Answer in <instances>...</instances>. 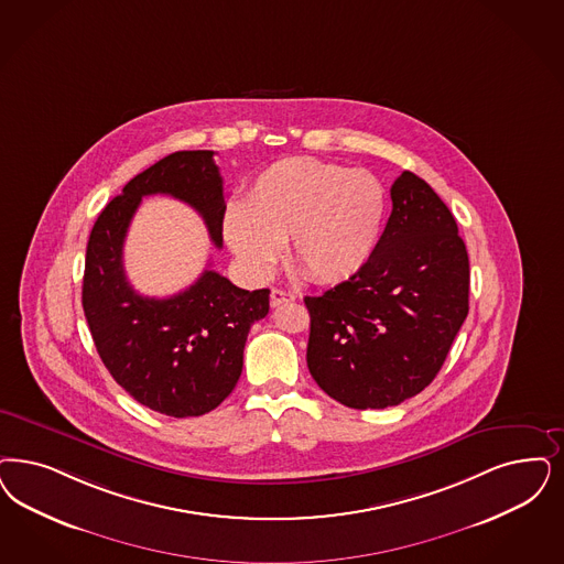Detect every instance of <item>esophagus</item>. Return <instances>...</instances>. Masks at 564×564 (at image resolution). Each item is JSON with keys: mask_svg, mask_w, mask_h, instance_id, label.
<instances>
[{"mask_svg": "<svg viewBox=\"0 0 564 564\" xmlns=\"http://www.w3.org/2000/svg\"><path fill=\"white\" fill-rule=\"evenodd\" d=\"M295 300V295L292 292H285V290H272L271 292V306H281V304H290Z\"/></svg>", "mask_w": 564, "mask_h": 564, "instance_id": "esophagus-1", "label": "esophagus"}]
</instances>
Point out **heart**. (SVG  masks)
<instances>
[{"label": "heart", "instance_id": "obj_1", "mask_svg": "<svg viewBox=\"0 0 564 564\" xmlns=\"http://www.w3.org/2000/svg\"><path fill=\"white\" fill-rule=\"evenodd\" d=\"M386 216V189L362 171L316 158H285L231 204L223 234L256 276L271 274L290 239L293 264L312 281L339 283L369 262Z\"/></svg>", "mask_w": 564, "mask_h": 564}]
</instances>
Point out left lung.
Listing matches in <instances>:
<instances>
[{
    "label": "left lung",
    "instance_id": "1",
    "mask_svg": "<svg viewBox=\"0 0 564 564\" xmlns=\"http://www.w3.org/2000/svg\"><path fill=\"white\" fill-rule=\"evenodd\" d=\"M369 262L311 312L312 379L348 409H388L421 393L468 314V253L442 197L404 171Z\"/></svg>",
    "mask_w": 564,
    "mask_h": 564
}]
</instances>
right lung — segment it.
Listing matches in <instances>:
<instances>
[{
  "mask_svg": "<svg viewBox=\"0 0 564 564\" xmlns=\"http://www.w3.org/2000/svg\"><path fill=\"white\" fill-rule=\"evenodd\" d=\"M213 155L175 152L133 176L99 214L85 256L83 311L101 362L139 404L175 419L206 414L234 391L250 327L269 314V290H241L216 271L162 300L139 295L124 274V237L145 195L189 204L223 246L227 206Z\"/></svg>",
  "mask_w": 564,
  "mask_h": 564,
  "instance_id": "obj_1",
  "label": "right lung"
}]
</instances>
